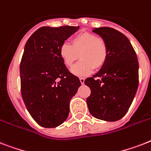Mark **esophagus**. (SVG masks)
Returning <instances> with one entry per match:
<instances>
[{"label": "esophagus", "instance_id": "esophagus-1", "mask_svg": "<svg viewBox=\"0 0 151 151\" xmlns=\"http://www.w3.org/2000/svg\"><path fill=\"white\" fill-rule=\"evenodd\" d=\"M84 81H85V79H84V78H80V81H81V84H84Z\"/></svg>", "mask_w": 151, "mask_h": 151}]
</instances>
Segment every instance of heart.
Segmentation results:
<instances>
[{
    "label": "heart",
    "instance_id": "b5f03b06",
    "mask_svg": "<svg viewBox=\"0 0 151 151\" xmlns=\"http://www.w3.org/2000/svg\"><path fill=\"white\" fill-rule=\"evenodd\" d=\"M59 56L65 66L71 67L78 56L81 60L72 67L73 75L84 78L90 75L95 69L103 67L108 58V46L105 40L95 34L84 32L71 40V46L63 43L59 49Z\"/></svg>",
    "mask_w": 151,
    "mask_h": 151
}]
</instances>
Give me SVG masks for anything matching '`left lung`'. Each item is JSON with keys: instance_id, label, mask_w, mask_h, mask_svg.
Masks as SVG:
<instances>
[{"instance_id": "8db88e82", "label": "left lung", "mask_w": 151, "mask_h": 151, "mask_svg": "<svg viewBox=\"0 0 151 151\" xmlns=\"http://www.w3.org/2000/svg\"><path fill=\"white\" fill-rule=\"evenodd\" d=\"M105 41L108 58L93 78L85 80L91 88L88 109L95 118L115 122L126 115L133 102L139 83V63L129 40L109 27L94 28Z\"/></svg>"}]
</instances>
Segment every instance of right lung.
<instances>
[{
    "instance_id": "1",
    "label": "right lung",
    "mask_w": 151,
    "mask_h": 151,
    "mask_svg": "<svg viewBox=\"0 0 151 151\" xmlns=\"http://www.w3.org/2000/svg\"><path fill=\"white\" fill-rule=\"evenodd\" d=\"M80 27L44 26L30 36L20 64L21 91L27 109L38 124L54 128L67 119L70 101L81 86L59 56L60 46Z\"/></svg>"
}]
</instances>
